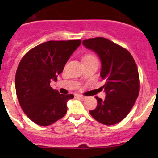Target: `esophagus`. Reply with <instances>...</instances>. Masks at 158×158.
I'll return each mask as SVG.
<instances>
[{
	"instance_id": "34e87169",
	"label": "esophagus",
	"mask_w": 158,
	"mask_h": 158,
	"mask_svg": "<svg viewBox=\"0 0 158 158\" xmlns=\"http://www.w3.org/2000/svg\"><path fill=\"white\" fill-rule=\"evenodd\" d=\"M76 96L77 97V98H79V99H81V100H84V99H85V98H86V97L83 96V95H76Z\"/></svg>"
}]
</instances>
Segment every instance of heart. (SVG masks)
<instances>
[{"label":"heart","mask_w":158,"mask_h":158,"mask_svg":"<svg viewBox=\"0 0 158 158\" xmlns=\"http://www.w3.org/2000/svg\"><path fill=\"white\" fill-rule=\"evenodd\" d=\"M93 59H95V57L93 55L89 54V55H86L85 56H84L83 60H93Z\"/></svg>","instance_id":"1"}]
</instances>
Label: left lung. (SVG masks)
Masks as SVG:
<instances>
[{
  "label": "left lung",
  "mask_w": 158,
  "mask_h": 158,
  "mask_svg": "<svg viewBox=\"0 0 158 158\" xmlns=\"http://www.w3.org/2000/svg\"><path fill=\"white\" fill-rule=\"evenodd\" d=\"M101 60L100 76L106 83L105 99L95 97L97 107L89 111L93 118L106 125L117 124L130 112L138 96L139 76L133 57L126 49L104 37L82 41Z\"/></svg>",
  "instance_id": "1"
}]
</instances>
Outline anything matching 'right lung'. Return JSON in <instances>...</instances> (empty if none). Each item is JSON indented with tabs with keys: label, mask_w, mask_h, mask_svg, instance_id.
I'll return each mask as SVG.
<instances>
[{
	"label": "right lung",
	"mask_w": 158,
	"mask_h": 158,
	"mask_svg": "<svg viewBox=\"0 0 158 158\" xmlns=\"http://www.w3.org/2000/svg\"><path fill=\"white\" fill-rule=\"evenodd\" d=\"M80 40L48 41L31 49L19 63L15 76L17 96L22 109L34 123L47 126L62 118L67 111L68 100L50 86L79 47Z\"/></svg>",
	"instance_id": "add662e5"
}]
</instances>
